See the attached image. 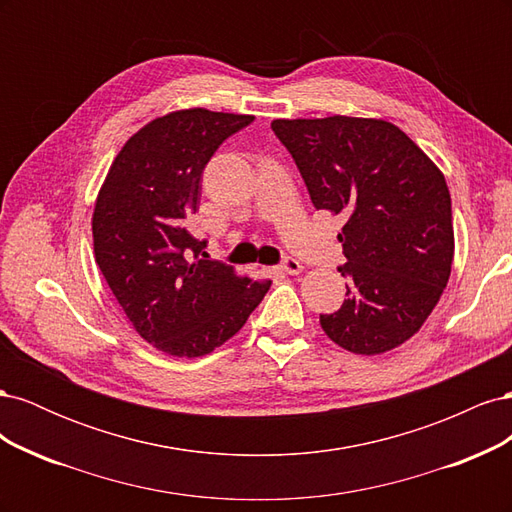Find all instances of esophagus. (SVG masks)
<instances>
[{
	"instance_id": "1",
	"label": "esophagus",
	"mask_w": 512,
	"mask_h": 512,
	"mask_svg": "<svg viewBox=\"0 0 512 512\" xmlns=\"http://www.w3.org/2000/svg\"><path fill=\"white\" fill-rule=\"evenodd\" d=\"M280 269L284 271V273H288V275H299L301 271H303V265L299 260H294V258H286L282 265H280Z\"/></svg>"
}]
</instances>
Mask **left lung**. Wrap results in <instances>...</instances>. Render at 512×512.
<instances>
[{
	"label": "left lung",
	"mask_w": 512,
	"mask_h": 512,
	"mask_svg": "<svg viewBox=\"0 0 512 512\" xmlns=\"http://www.w3.org/2000/svg\"><path fill=\"white\" fill-rule=\"evenodd\" d=\"M316 209L344 220V305L320 316L337 346L389 352L423 327L455 256L451 194L442 170L391 121L333 115L273 119Z\"/></svg>",
	"instance_id": "left-lung-1"
}]
</instances>
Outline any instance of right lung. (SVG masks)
<instances>
[{"label": "right lung", "mask_w": 512, "mask_h": 512, "mask_svg": "<svg viewBox=\"0 0 512 512\" xmlns=\"http://www.w3.org/2000/svg\"><path fill=\"white\" fill-rule=\"evenodd\" d=\"M254 115L183 108L151 119L121 147L96 198L94 256L134 331L179 359L239 333L271 280L200 258L185 220L198 209L211 156Z\"/></svg>", "instance_id": "right-lung-1"}]
</instances>
